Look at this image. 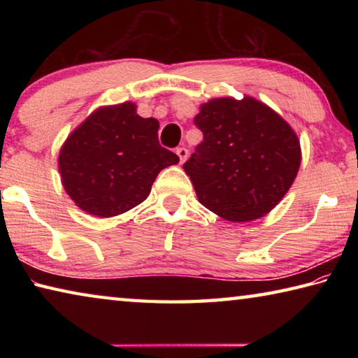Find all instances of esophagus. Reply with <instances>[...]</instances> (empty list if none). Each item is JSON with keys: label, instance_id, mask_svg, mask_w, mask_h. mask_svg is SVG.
I'll list each match as a JSON object with an SVG mask.
<instances>
[{"label": "esophagus", "instance_id": "34e87169", "mask_svg": "<svg viewBox=\"0 0 358 358\" xmlns=\"http://www.w3.org/2000/svg\"><path fill=\"white\" fill-rule=\"evenodd\" d=\"M177 155L180 157V162H185L187 155H189V151H187L185 147H180V148H177Z\"/></svg>", "mask_w": 358, "mask_h": 358}]
</instances>
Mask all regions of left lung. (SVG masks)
<instances>
[{
  "label": "left lung",
  "instance_id": "1",
  "mask_svg": "<svg viewBox=\"0 0 358 358\" xmlns=\"http://www.w3.org/2000/svg\"><path fill=\"white\" fill-rule=\"evenodd\" d=\"M194 124L202 131L183 169L203 207L232 222L262 217L292 186L300 167L294 129L250 96L211 99Z\"/></svg>",
  "mask_w": 358,
  "mask_h": 358
}]
</instances>
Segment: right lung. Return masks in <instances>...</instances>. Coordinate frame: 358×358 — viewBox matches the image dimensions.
<instances>
[{"instance_id":"right-lung-1","label":"right lung","mask_w":358,"mask_h":358,"mask_svg":"<svg viewBox=\"0 0 358 358\" xmlns=\"http://www.w3.org/2000/svg\"><path fill=\"white\" fill-rule=\"evenodd\" d=\"M159 123L136 104L101 107L66 138L58 167L66 192L88 215L110 217L148 197L162 169L180 157L157 141Z\"/></svg>"}]
</instances>
